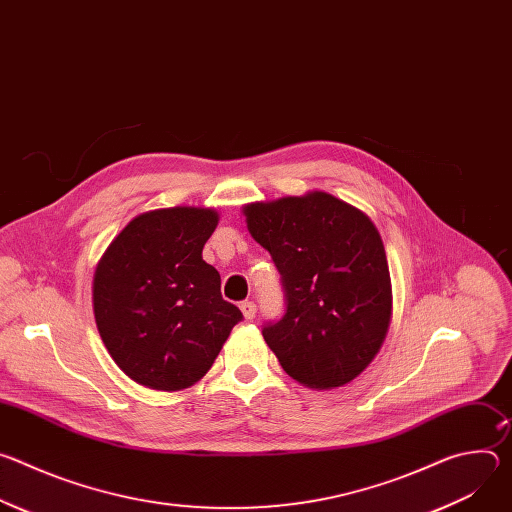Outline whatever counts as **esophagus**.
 <instances>
[{
	"mask_svg": "<svg viewBox=\"0 0 512 512\" xmlns=\"http://www.w3.org/2000/svg\"><path fill=\"white\" fill-rule=\"evenodd\" d=\"M241 312H243L245 320H253V318H255V314H257V306H255L253 302L245 300V302H241Z\"/></svg>",
	"mask_w": 512,
	"mask_h": 512,
	"instance_id": "34e87169",
	"label": "esophagus"
}]
</instances>
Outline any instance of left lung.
Masks as SVG:
<instances>
[{"instance_id": "8db88e82", "label": "left lung", "mask_w": 512, "mask_h": 512, "mask_svg": "<svg viewBox=\"0 0 512 512\" xmlns=\"http://www.w3.org/2000/svg\"><path fill=\"white\" fill-rule=\"evenodd\" d=\"M245 216L281 275L283 314L261 332L283 371L312 389L352 381L391 318L389 265L371 218L326 192L249 204Z\"/></svg>"}]
</instances>
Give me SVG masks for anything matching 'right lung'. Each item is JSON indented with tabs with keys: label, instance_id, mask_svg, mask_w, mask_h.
Segmentation results:
<instances>
[{
	"label": "right lung",
	"instance_id": "obj_1",
	"mask_svg": "<svg viewBox=\"0 0 512 512\" xmlns=\"http://www.w3.org/2000/svg\"><path fill=\"white\" fill-rule=\"evenodd\" d=\"M210 208L152 210L117 235L93 281L99 334L117 367L158 391L194 385L212 367L241 310L202 259L216 229Z\"/></svg>",
	"mask_w": 512,
	"mask_h": 512
}]
</instances>
